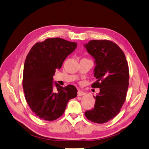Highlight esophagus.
<instances>
[{"instance_id": "esophagus-1", "label": "esophagus", "mask_w": 149, "mask_h": 149, "mask_svg": "<svg viewBox=\"0 0 149 149\" xmlns=\"http://www.w3.org/2000/svg\"><path fill=\"white\" fill-rule=\"evenodd\" d=\"M77 94H78V96H82V95H85L86 93L84 92H83V91H82L81 90L79 89Z\"/></svg>"}]
</instances>
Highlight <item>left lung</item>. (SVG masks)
Wrapping results in <instances>:
<instances>
[{
    "label": "left lung",
    "mask_w": 149,
    "mask_h": 149,
    "mask_svg": "<svg viewBox=\"0 0 149 149\" xmlns=\"http://www.w3.org/2000/svg\"><path fill=\"white\" fill-rule=\"evenodd\" d=\"M93 57L94 76L92 85L100 88L94 107L85 112L89 120L104 123L113 119L120 111L125 101L129 84V68L123 52L109 40H91L84 45Z\"/></svg>",
    "instance_id": "1"
}]
</instances>
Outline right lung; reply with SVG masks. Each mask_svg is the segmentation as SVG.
<instances>
[{
  "label": "right lung",
  "mask_w": 149,
  "mask_h": 149,
  "mask_svg": "<svg viewBox=\"0 0 149 149\" xmlns=\"http://www.w3.org/2000/svg\"><path fill=\"white\" fill-rule=\"evenodd\" d=\"M77 43L60 38L36 43L26 56L22 86L26 100L36 115L47 121L62 115L68 101L77 95L73 85L60 86L53 81L56 68L77 48Z\"/></svg>",
  "instance_id": "right-lung-1"
}]
</instances>
